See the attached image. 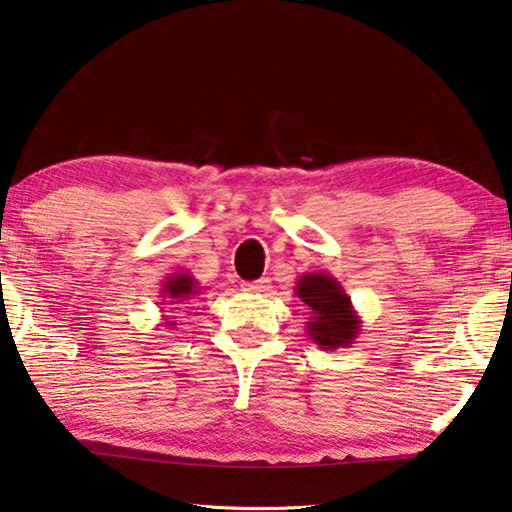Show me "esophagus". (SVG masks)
<instances>
[{"label": "esophagus", "instance_id": "obj_1", "mask_svg": "<svg viewBox=\"0 0 512 512\" xmlns=\"http://www.w3.org/2000/svg\"><path fill=\"white\" fill-rule=\"evenodd\" d=\"M268 288H271V280H268V277H259V280H255V282L244 284V291H248V293H266Z\"/></svg>", "mask_w": 512, "mask_h": 512}]
</instances>
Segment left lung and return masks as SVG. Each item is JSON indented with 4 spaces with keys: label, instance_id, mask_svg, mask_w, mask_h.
Wrapping results in <instances>:
<instances>
[{
    "label": "left lung",
    "instance_id": "obj_1",
    "mask_svg": "<svg viewBox=\"0 0 512 512\" xmlns=\"http://www.w3.org/2000/svg\"><path fill=\"white\" fill-rule=\"evenodd\" d=\"M295 295L309 309L306 333L322 351L351 347L362 331V320L345 288L329 273H304Z\"/></svg>",
    "mask_w": 512,
    "mask_h": 512
}]
</instances>
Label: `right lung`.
<instances>
[{
  "mask_svg": "<svg viewBox=\"0 0 512 512\" xmlns=\"http://www.w3.org/2000/svg\"><path fill=\"white\" fill-rule=\"evenodd\" d=\"M203 286H199V282L194 280V275L190 271H179V273H172L170 277H165V282L161 284V300L159 304H188L192 297H197L199 291ZM165 322L163 327L165 329H176L174 324L176 322H170L167 320V315H163Z\"/></svg>",
  "mask_w": 512,
  "mask_h": 512,
  "instance_id": "obj_1",
  "label": "right lung"
}]
</instances>
